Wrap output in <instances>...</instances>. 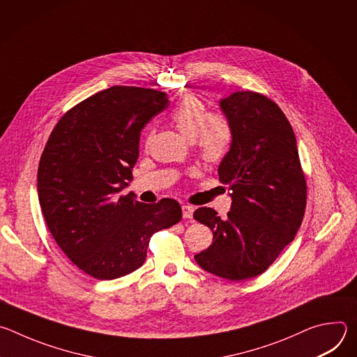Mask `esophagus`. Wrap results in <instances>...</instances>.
<instances>
[{
	"label": "esophagus",
	"mask_w": 357,
	"mask_h": 357,
	"mask_svg": "<svg viewBox=\"0 0 357 357\" xmlns=\"http://www.w3.org/2000/svg\"><path fill=\"white\" fill-rule=\"evenodd\" d=\"M193 212H195L193 206H190V205H183L182 206V216L185 219H192L193 218Z\"/></svg>",
	"instance_id": "34e87169"
}]
</instances>
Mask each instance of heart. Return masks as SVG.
Returning a JSON list of instances; mask_svg holds the SVG:
<instances>
[{
  "label": "heart",
  "instance_id": "heart-1",
  "mask_svg": "<svg viewBox=\"0 0 357 357\" xmlns=\"http://www.w3.org/2000/svg\"><path fill=\"white\" fill-rule=\"evenodd\" d=\"M169 120L188 139H193L205 161L218 162L229 152L233 139L229 119L219 112L208 113L197 97L186 96L171 112Z\"/></svg>",
  "mask_w": 357,
  "mask_h": 357
}]
</instances>
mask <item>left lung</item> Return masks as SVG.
<instances>
[{"label":"left lung","instance_id":"left-lung-1","mask_svg":"<svg viewBox=\"0 0 357 357\" xmlns=\"http://www.w3.org/2000/svg\"><path fill=\"white\" fill-rule=\"evenodd\" d=\"M220 107L233 127L219 165L231 208L226 219L212 208L195 211L193 218L213 231V243L195 260L211 274L243 281L263 274L294 240L307 206V181L292 127L273 100L236 91Z\"/></svg>","mask_w":357,"mask_h":357}]
</instances>
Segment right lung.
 Masks as SVG:
<instances>
[{
    "label": "right lung",
    "instance_id": "obj_1",
    "mask_svg": "<svg viewBox=\"0 0 357 357\" xmlns=\"http://www.w3.org/2000/svg\"><path fill=\"white\" fill-rule=\"evenodd\" d=\"M167 107L164 91L113 86L65 113L45 145L38 196L46 226L69 260L97 280L139 268L151 236L182 219L175 199L145 205L120 193L132 179L141 130Z\"/></svg>",
    "mask_w": 357,
    "mask_h": 357
}]
</instances>
